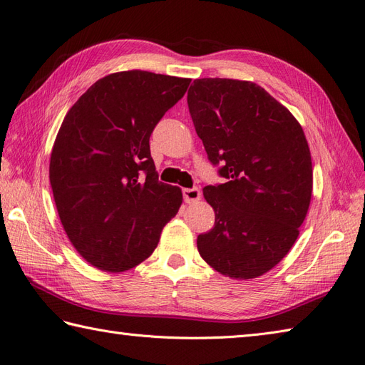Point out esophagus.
I'll return each instance as SVG.
<instances>
[{"label":"esophagus","mask_w":365,"mask_h":365,"mask_svg":"<svg viewBox=\"0 0 365 365\" xmlns=\"http://www.w3.org/2000/svg\"><path fill=\"white\" fill-rule=\"evenodd\" d=\"M182 195H184V201L187 204L197 202L201 200V190L197 189V187H193V189H184Z\"/></svg>","instance_id":"esophagus-1"}]
</instances>
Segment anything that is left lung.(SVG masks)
<instances>
[{"instance_id":"1","label":"left lung","mask_w":365,"mask_h":365,"mask_svg":"<svg viewBox=\"0 0 365 365\" xmlns=\"http://www.w3.org/2000/svg\"><path fill=\"white\" fill-rule=\"evenodd\" d=\"M187 103L208 160L228 181L204 187L215 227L197 251L217 272L256 279L288 254L312 197V160L302 125L257 83L193 81Z\"/></svg>"}]
</instances>
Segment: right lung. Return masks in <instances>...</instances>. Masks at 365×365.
I'll return each mask as SVG.
<instances>
[{
	"mask_svg": "<svg viewBox=\"0 0 365 365\" xmlns=\"http://www.w3.org/2000/svg\"><path fill=\"white\" fill-rule=\"evenodd\" d=\"M189 83L141 70L108 74L62 121L50 157L53 197L73 247L97 269L146 260L178 213L182 192L158 181L149 138Z\"/></svg>",
	"mask_w": 365,
	"mask_h": 365,
	"instance_id": "add662e5",
	"label": "right lung"
}]
</instances>
